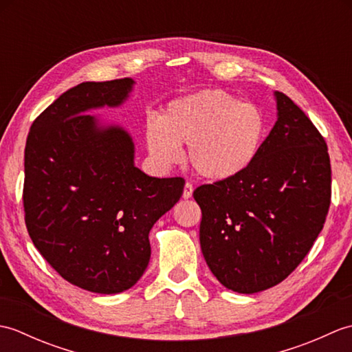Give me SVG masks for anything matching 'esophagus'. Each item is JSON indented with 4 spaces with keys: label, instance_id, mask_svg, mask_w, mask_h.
Wrapping results in <instances>:
<instances>
[{
    "label": "esophagus",
    "instance_id": "34e87169",
    "mask_svg": "<svg viewBox=\"0 0 352 352\" xmlns=\"http://www.w3.org/2000/svg\"><path fill=\"white\" fill-rule=\"evenodd\" d=\"M192 192H193V186H192V183H186L184 184V189H183V198L184 199H188V198H190L192 197Z\"/></svg>",
    "mask_w": 352,
    "mask_h": 352
}]
</instances>
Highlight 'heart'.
Returning <instances> with one entry per match:
<instances>
[{
    "label": "heart",
    "mask_w": 352,
    "mask_h": 352,
    "mask_svg": "<svg viewBox=\"0 0 352 352\" xmlns=\"http://www.w3.org/2000/svg\"><path fill=\"white\" fill-rule=\"evenodd\" d=\"M266 134V121L252 102L221 89H206L174 100L159 121L145 130L148 151L168 166L188 145L186 160L198 175L222 182L239 175L256 160Z\"/></svg>",
    "instance_id": "b5f03b06"
}]
</instances>
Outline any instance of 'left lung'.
<instances>
[{
    "label": "left lung",
    "mask_w": 352,
    "mask_h": 352,
    "mask_svg": "<svg viewBox=\"0 0 352 352\" xmlns=\"http://www.w3.org/2000/svg\"><path fill=\"white\" fill-rule=\"evenodd\" d=\"M275 98L278 119L256 160L193 192L203 213V256L221 284L239 294L287 278L311 250L331 203L325 139L287 95Z\"/></svg>",
    "instance_id": "1"
}]
</instances>
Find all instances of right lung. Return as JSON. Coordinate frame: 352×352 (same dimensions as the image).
I'll return each instance as SVG.
<instances>
[{"label": "right lung", "mask_w": 352, "mask_h": 352, "mask_svg": "<svg viewBox=\"0 0 352 352\" xmlns=\"http://www.w3.org/2000/svg\"><path fill=\"white\" fill-rule=\"evenodd\" d=\"M134 81H87L34 119L24 155L22 203L34 246L56 272L95 294H119L145 272L149 230L180 199L182 177L134 166L119 126L102 129L87 110L119 106Z\"/></svg>", "instance_id": "1"}]
</instances>
